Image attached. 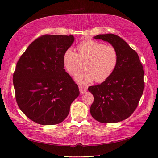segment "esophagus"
<instances>
[{
	"instance_id": "obj_1",
	"label": "esophagus",
	"mask_w": 158,
	"mask_h": 158,
	"mask_svg": "<svg viewBox=\"0 0 158 158\" xmlns=\"http://www.w3.org/2000/svg\"><path fill=\"white\" fill-rule=\"evenodd\" d=\"M79 91H80V93L81 94H83L84 92H85L86 90H87V88L85 86H79Z\"/></svg>"
}]
</instances>
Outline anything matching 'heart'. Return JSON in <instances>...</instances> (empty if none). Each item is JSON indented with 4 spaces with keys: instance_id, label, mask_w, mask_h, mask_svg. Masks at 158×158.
I'll use <instances>...</instances> for the list:
<instances>
[{
    "instance_id": "obj_1",
    "label": "heart",
    "mask_w": 158,
    "mask_h": 158,
    "mask_svg": "<svg viewBox=\"0 0 158 158\" xmlns=\"http://www.w3.org/2000/svg\"><path fill=\"white\" fill-rule=\"evenodd\" d=\"M78 55L71 48L67 49L63 57L66 71L73 75L85 63L83 73H77L75 81L79 84L88 85L94 80L102 83L114 72L118 62V54L114 47L105 45L94 40H86L77 46Z\"/></svg>"
}]
</instances>
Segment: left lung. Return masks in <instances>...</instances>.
I'll return each instance as SVG.
<instances>
[{"label":"left lung","mask_w":158,"mask_h":158,"mask_svg":"<svg viewBox=\"0 0 158 158\" xmlns=\"http://www.w3.org/2000/svg\"><path fill=\"white\" fill-rule=\"evenodd\" d=\"M109 43L118 52L117 66L108 79L90 86L94 101L90 114L98 121L115 123L132 114L143 94L144 70L138 53L128 43L114 34H101L94 37Z\"/></svg>","instance_id":"1"}]
</instances>
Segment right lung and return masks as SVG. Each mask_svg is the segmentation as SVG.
Listing matches in <instances>:
<instances>
[{
  "mask_svg": "<svg viewBox=\"0 0 158 158\" xmlns=\"http://www.w3.org/2000/svg\"><path fill=\"white\" fill-rule=\"evenodd\" d=\"M74 41L72 35H44L27 48L17 63L13 83L19 108L43 125L63 121L79 88L65 70L64 52Z\"/></svg>",
  "mask_w": 158,
  "mask_h": 158,
  "instance_id": "1",
  "label": "right lung"
}]
</instances>
